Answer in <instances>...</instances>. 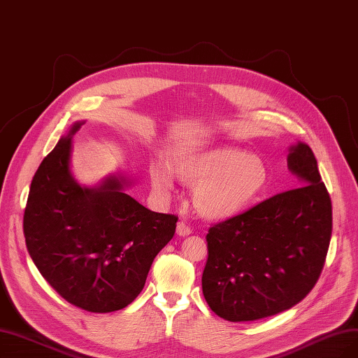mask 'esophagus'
Returning a JSON list of instances; mask_svg holds the SVG:
<instances>
[{"label":"esophagus","mask_w":358,"mask_h":358,"mask_svg":"<svg viewBox=\"0 0 358 358\" xmlns=\"http://www.w3.org/2000/svg\"><path fill=\"white\" fill-rule=\"evenodd\" d=\"M192 231H191V227L187 224V223H183V222H179L178 223V226H176V234L179 235V236H187V235H189Z\"/></svg>","instance_id":"34e87169"}]
</instances>
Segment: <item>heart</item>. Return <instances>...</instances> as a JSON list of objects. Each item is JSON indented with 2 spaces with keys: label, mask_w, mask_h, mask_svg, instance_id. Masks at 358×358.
Returning <instances> with one entry per match:
<instances>
[{
  "label": "heart",
  "mask_w": 358,
  "mask_h": 358,
  "mask_svg": "<svg viewBox=\"0 0 358 358\" xmlns=\"http://www.w3.org/2000/svg\"><path fill=\"white\" fill-rule=\"evenodd\" d=\"M173 169L183 180L196 182L194 204L210 220H226L247 210L268 182L267 166L259 155L232 147L180 151ZM150 176L155 192L169 198L175 188L170 166L152 162Z\"/></svg>",
  "instance_id": "1"
}]
</instances>
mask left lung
Instances as JSON below:
<instances>
[{"label": "left lung", "mask_w": 358, "mask_h": 358, "mask_svg": "<svg viewBox=\"0 0 358 358\" xmlns=\"http://www.w3.org/2000/svg\"><path fill=\"white\" fill-rule=\"evenodd\" d=\"M299 187L210 227L203 294L229 322L289 310L316 285L332 235V203L304 142L289 147Z\"/></svg>", "instance_id": "left-lung-1"}]
</instances>
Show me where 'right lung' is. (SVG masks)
Segmentation results:
<instances>
[{"label":"right lung","instance_id":"add662e5","mask_svg":"<svg viewBox=\"0 0 358 358\" xmlns=\"http://www.w3.org/2000/svg\"><path fill=\"white\" fill-rule=\"evenodd\" d=\"M71 124L42 160L24 208L26 247L41 275L66 301L91 313L129 306L151 264L173 238L178 217L155 213L127 195L134 180L120 171L96 187L71 171Z\"/></svg>","mask_w":358,"mask_h":358}]
</instances>
